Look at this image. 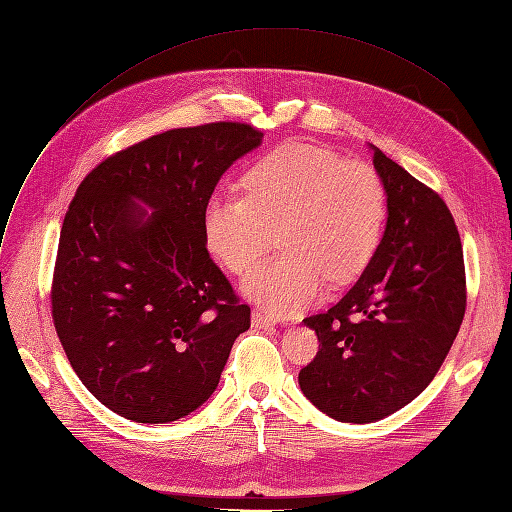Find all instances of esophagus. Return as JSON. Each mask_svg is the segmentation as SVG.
Here are the masks:
<instances>
[{
	"instance_id": "esophagus-1",
	"label": "esophagus",
	"mask_w": 512,
	"mask_h": 512,
	"mask_svg": "<svg viewBox=\"0 0 512 512\" xmlns=\"http://www.w3.org/2000/svg\"><path fill=\"white\" fill-rule=\"evenodd\" d=\"M252 324L256 326V328H273L275 326V317H271V315H267V313H262V311H254L252 313Z\"/></svg>"
}]
</instances>
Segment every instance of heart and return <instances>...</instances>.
Here are the masks:
<instances>
[{
  "instance_id": "b5f03b06",
  "label": "heart",
  "mask_w": 512,
  "mask_h": 512,
  "mask_svg": "<svg viewBox=\"0 0 512 512\" xmlns=\"http://www.w3.org/2000/svg\"><path fill=\"white\" fill-rule=\"evenodd\" d=\"M241 195L214 197L203 214L209 252L245 273L279 231L284 254L243 279V292L271 313L317 301L326 281L347 284L375 258L387 222V190L366 161L322 146L288 144L254 163Z\"/></svg>"
}]
</instances>
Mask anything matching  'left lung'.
<instances>
[{"label":"left lung","mask_w":512,"mask_h":512,"mask_svg":"<svg viewBox=\"0 0 512 512\" xmlns=\"http://www.w3.org/2000/svg\"><path fill=\"white\" fill-rule=\"evenodd\" d=\"M373 150L387 190L379 250L337 305L303 320L320 349L298 385L345 424L383 419L424 392L466 313L464 252L447 203Z\"/></svg>","instance_id":"1"}]
</instances>
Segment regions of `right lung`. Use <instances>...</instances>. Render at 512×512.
Masks as SVG:
<instances>
[{"label":"right lung","instance_id":"obj_1","mask_svg":"<svg viewBox=\"0 0 512 512\" xmlns=\"http://www.w3.org/2000/svg\"><path fill=\"white\" fill-rule=\"evenodd\" d=\"M260 142L245 122L158 133L105 158L69 203L52 322L86 390L116 415L167 424L199 409L250 328L207 252L203 214L222 173Z\"/></svg>","mask_w":512,"mask_h":512}]
</instances>
